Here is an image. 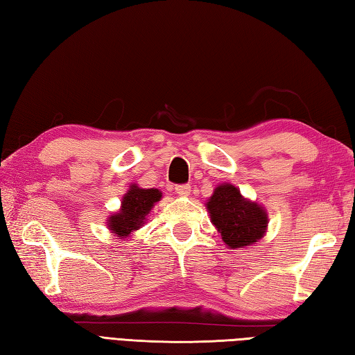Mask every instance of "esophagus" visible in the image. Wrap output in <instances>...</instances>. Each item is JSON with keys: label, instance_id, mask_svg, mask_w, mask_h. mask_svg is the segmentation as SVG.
Segmentation results:
<instances>
[{"label": "esophagus", "instance_id": "1", "mask_svg": "<svg viewBox=\"0 0 355 355\" xmlns=\"http://www.w3.org/2000/svg\"><path fill=\"white\" fill-rule=\"evenodd\" d=\"M175 192L182 197H187V195H191V184H177Z\"/></svg>", "mask_w": 355, "mask_h": 355}]
</instances>
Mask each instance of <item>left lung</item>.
Segmentation results:
<instances>
[{
  "label": "left lung",
  "instance_id": "8db88e82",
  "mask_svg": "<svg viewBox=\"0 0 355 355\" xmlns=\"http://www.w3.org/2000/svg\"><path fill=\"white\" fill-rule=\"evenodd\" d=\"M212 223L230 248L258 243L267 227V214L256 202L241 197L233 184L218 186L207 202Z\"/></svg>",
  "mask_w": 355,
  "mask_h": 355
}]
</instances>
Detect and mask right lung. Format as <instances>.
I'll use <instances>...</instances> for the list:
<instances>
[{"instance_id": "obj_1", "label": "right lung", "mask_w": 355, "mask_h": 355, "mask_svg": "<svg viewBox=\"0 0 355 355\" xmlns=\"http://www.w3.org/2000/svg\"><path fill=\"white\" fill-rule=\"evenodd\" d=\"M160 198L162 192L158 189H140L137 186H132L123 197L120 214L110 218L108 225L111 230L117 236H128L131 232L140 229L149 210Z\"/></svg>"}]
</instances>
